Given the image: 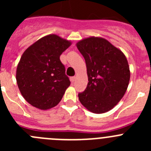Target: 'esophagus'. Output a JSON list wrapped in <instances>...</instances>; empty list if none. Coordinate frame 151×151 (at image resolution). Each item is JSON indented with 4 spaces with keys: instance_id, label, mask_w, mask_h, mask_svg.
Returning a JSON list of instances; mask_svg holds the SVG:
<instances>
[{
    "instance_id": "esophagus-1",
    "label": "esophagus",
    "mask_w": 151,
    "mask_h": 151,
    "mask_svg": "<svg viewBox=\"0 0 151 151\" xmlns=\"http://www.w3.org/2000/svg\"><path fill=\"white\" fill-rule=\"evenodd\" d=\"M75 80H76V77L75 76H73V77H70V81H71L72 82H75Z\"/></svg>"
}]
</instances>
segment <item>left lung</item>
I'll list each match as a JSON object with an SVG mask.
<instances>
[{
    "mask_svg": "<svg viewBox=\"0 0 151 151\" xmlns=\"http://www.w3.org/2000/svg\"><path fill=\"white\" fill-rule=\"evenodd\" d=\"M76 47L85 60L88 82L78 99L87 110L104 113L123 97L130 80L129 63L125 54L101 37L80 40Z\"/></svg>",
    "mask_w": 151,
    "mask_h": 151,
    "instance_id": "left-lung-1",
    "label": "left lung"
}]
</instances>
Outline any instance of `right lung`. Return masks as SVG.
Returning a JSON list of instances; mask_svg holds the SVG:
<instances>
[{
	"label": "right lung",
	"instance_id": "right-lung-1",
	"mask_svg": "<svg viewBox=\"0 0 151 151\" xmlns=\"http://www.w3.org/2000/svg\"><path fill=\"white\" fill-rule=\"evenodd\" d=\"M71 45L69 40L50 34L24 51L16 78L21 94L32 106L46 110L61 101L70 81L60 57Z\"/></svg>",
	"mask_w": 151,
	"mask_h": 151
}]
</instances>
